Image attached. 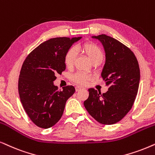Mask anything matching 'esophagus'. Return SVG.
Listing matches in <instances>:
<instances>
[{
    "instance_id": "34e87169",
    "label": "esophagus",
    "mask_w": 155,
    "mask_h": 155,
    "mask_svg": "<svg viewBox=\"0 0 155 155\" xmlns=\"http://www.w3.org/2000/svg\"><path fill=\"white\" fill-rule=\"evenodd\" d=\"M84 87H82V86H76V91H80L81 89H83Z\"/></svg>"
}]
</instances>
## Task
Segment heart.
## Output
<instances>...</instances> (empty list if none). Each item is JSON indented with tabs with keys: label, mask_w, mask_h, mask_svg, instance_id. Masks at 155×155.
Returning a JSON list of instances; mask_svg holds the SVG:
<instances>
[{
	"label": "heart",
	"mask_w": 155,
	"mask_h": 155,
	"mask_svg": "<svg viewBox=\"0 0 155 155\" xmlns=\"http://www.w3.org/2000/svg\"><path fill=\"white\" fill-rule=\"evenodd\" d=\"M76 49H79L87 55L91 61L95 60H103L104 53L101 48L92 42H86L81 45H78ZM76 58V51L74 49H69L66 51L64 57V62L67 68H71L74 65ZM91 76L83 72H77L73 76V80L80 84H86L91 79Z\"/></svg>",
	"instance_id": "1"
}]
</instances>
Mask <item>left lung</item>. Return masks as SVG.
<instances>
[{"label": "left lung", "mask_w": 155, "mask_h": 155, "mask_svg": "<svg viewBox=\"0 0 155 155\" xmlns=\"http://www.w3.org/2000/svg\"><path fill=\"white\" fill-rule=\"evenodd\" d=\"M102 43L106 63L101 72L108 91L101 94L89 88L84 105L98 123L113 125L124 117L135 102L139 88V64L134 53L119 41L106 35L93 36Z\"/></svg>", "instance_id": "8db88e82"}]
</instances>
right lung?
<instances>
[{
	"mask_svg": "<svg viewBox=\"0 0 155 155\" xmlns=\"http://www.w3.org/2000/svg\"><path fill=\"white\" fill-rule=\"evenodd\" d=\"M79 38H55L32 50L22 64L18 92L22 106L37 126L49 128L62 116L67 101L75 92L73 86L58 90L53 81L66 69L64 57Z\"/></svg>",
	"mask_w": 155,
	"mask_h": 155,
	"instance_id": "right-lung-1",
	"label": "right lung"
}]
</instances>
